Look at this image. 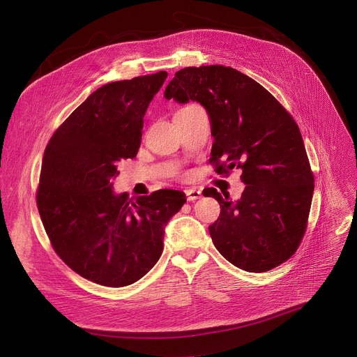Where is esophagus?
I'll return each instance as SVG.
<instances>
[{"mask_svg": "<svg viewBox=\"0 0 357 357\" xmlns=\"http://www.w3.org/2000/svg\"><path fill=\"white\" fill-rule=\"evenodd\" d=\"M185 196H188V200H197L202 197V192L196 188H192V189H188L185 190Z\"/></svg>", "mask_w": 357, "mask_h": 357, "instance_id": "34e87169", "label": "esophagus"}]
</instances>
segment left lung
I'll use <instances>...</instances> for the list:
<instances>
[{
    "mask_svg": "<svg viewBox=\"0 0 357 357\" xmlns=\"http://www.w3.org/2000/svg\"><path fill=\"white\" fill-rule=\"evenodd\" d=\"M164 97L205 107L215 172L235 167L243 172L245 189L238 200L213 188L203 190L220 205L218 220L209 227L216 250L252 273L286 261L307 229L314 193L307 151L292 116L257 81L224 65L183 68Z\"/></svg>",
    "mask_w": 357,
    "mask_h": 357,
    "instance_id": "obj_1",
    "label": "left lung"
}]
</instances>
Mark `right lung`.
<instances>
[{"label": "right lung", "instance_id": "1", "mask_svg": "<svg viewBox=\"0 0 357 357\" xmlns=\"http://www.w3.org/2000/svg\"><path fill=\"white\" fill-rule=\"evenodd\" d=\"M165 71L114 81L91 93L50 138L38 209L52 247L75 273L97 284H132L155 266L168 220L185 203L180 190L129 197L113 190L117 164L138 154L144 116Z\"/></svg>", "mask_w": 357, "mask_h": 357}]
</instances>
